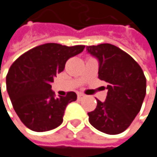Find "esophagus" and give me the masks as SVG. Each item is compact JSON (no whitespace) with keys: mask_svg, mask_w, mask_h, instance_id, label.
<instances>
[{"mask_svg":"<svg viewBox=\"0 0 157 157\" xmlns=\"http://www.w3.org/2000/svg\"><path fill=\"white\" fill-rule=\"evenodd\" d=\"M84 96H85V95H84L83 94H77V98H78V100H81V99H82V98H83Z\"/></svg>","mask_w":157,"mask_h":157,"instance_id":"34e87169","label":"esophagus"}]
</instances>
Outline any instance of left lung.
<instances>
[{"label":"left lung","instance_id":"obj_1","mask_svg":"<svg viewBox=\"0 0 157 157\" xmlns=\"http://www.w3.org/2000/svg\"><path fill=\"white\" fill-rule=\"evenodd\" d=\"M99 60L98 77L107 82L104 103L88 113L90 124L97 130L118 135L125 131L139 111L146 93V79L140 65L125 52L110 44L86 46Z\"/></svg>","mask_w":157,"mask_h":157}]
</instances>
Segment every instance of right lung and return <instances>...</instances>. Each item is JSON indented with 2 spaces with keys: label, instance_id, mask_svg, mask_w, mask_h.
Returning <instances> with one entry per match:
<instances>
[{
  "label": "right lung",
  "instance_id": "1",
  "mask_svg": "<svg viewBox=\"0 0 157 157\" xmlns=\"http://www.w3.org/2000/svg\"><path fill=\"white\" fill-rule=\"evenodd\" d=\"M84 45L66 46L44 44L21 54L12 64L6 87L13 109L22 124L35 132H46L63 123L66 105L77 95L68 92L55 97L51 82L63 71L68 59L77 55Z\"/></svg>",
  "mask_w": 157,
  "mask_h": 157
}]
</instances>
